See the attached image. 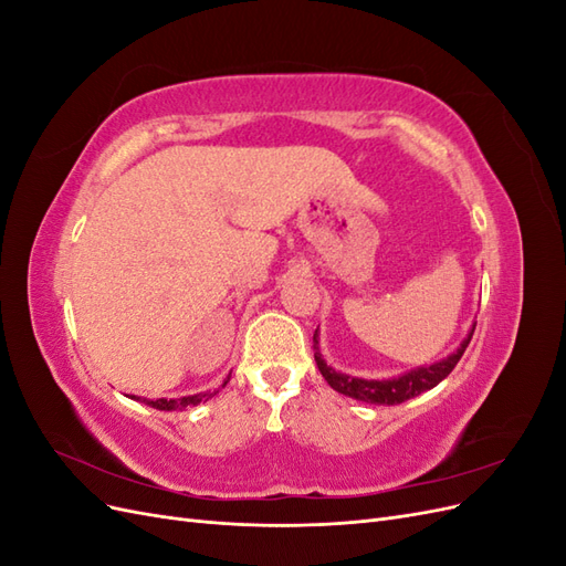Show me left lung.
<instances>
[{
  "label": "left lung",
  "instance_id": "left-lung-1",
  "mask_svg": "<svg viewBox=\"0 0 566 566\" xmlns=\"http://www.w3.org/2000/svg\"><path fill=\"white\" fill-rule=\"evenodd\" d=\"M474 325H472L470 335L462 339V345L451 356L443 358V361H437L432 366L416 368V370L403 373V375H399V378H391V380L352 378V375H345V373L331 368L328 364L323 361L321 349H318V331L314 333V358H316V366H318L321 375L325 378V382H328L335 391L345 394V397H352L356 401L373 403V406H397V403H403L408 399L418 397V394H422L427 389L437 387L443 378H447V375L460 361V356L465 354L470 339H472V333H474Z\"/></svg>",
  "mask_w": 566,
  "mask_h": 566
}]
</instances>
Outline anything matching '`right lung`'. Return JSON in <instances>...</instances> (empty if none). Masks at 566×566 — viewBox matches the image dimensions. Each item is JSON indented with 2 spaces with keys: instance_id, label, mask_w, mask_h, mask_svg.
<instances>
[{
  "instance_id": "obj_1",
  "label": "right lung",
  "mask_w": 566,
  "mask_h": 566,
  "mask_svg": "<svg viewBox=\"0 0 566 566\" xmlns=\"http://www.w3.org/2000/svg\"><path fill=\"white\" fill-rule=\"evenodd\" d=\"M231 378V375H229ZM229 382V380H227ZM224 382V385H227ZM217 391H205V394H193V397H181V399H156V401H150V399H144V403H148L150 408H158V410H177V408H188V406H198V403H202V401H208V399H212ZM136 399V397H134Z\"/></svg>"
}]
</instances>
